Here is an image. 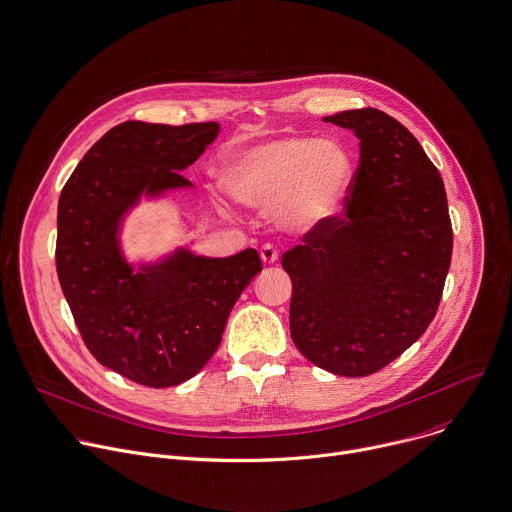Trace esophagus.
Masks as SVG:
<instances>
[{"mask_svg":"<svg viewBox=\"0 0 512 512\" xmlns=\"http://www.w3.org/2000/svg\"><path fill=\"white\" fill-rule=\"evenodd\" d=\"M261 259H263L265 265H273V263L279 259V251H277L271 243H265V245L261 247Z\"/></svg>","mask_w":512,"mask_h":512,"instance_id":"34e87169","label":"esophagus"}]
</instances>
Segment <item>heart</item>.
Returning a JSON list of instances; mask_svg holds the SVG:
<instances>
[{"mask_svg":"<svg viewBox=\"0 0 512 512\" xmlns=\"http://www.w3.org/2000/svg\"><path fill=\"white\" fill-rule=\"evenodd\" d=\"M354 181L348 150L333 140L289 136L231 152L219 183L237 203L273 207L279 225L311 229L342 211Z\"/></svg>","mask_w":512,"mask_h":512,"instance_id":"obj_1","label":"heart"}]
</instances>
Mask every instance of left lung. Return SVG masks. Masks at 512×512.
<instances>
[{
    "instance_id": "8db88e82",
    "label": "left lung",
    "mask_w": 512,
    "mask_h": 512,
    "mask_svg": "<svg viewBox=\"0 0 512 512\" xmlns=\"http://www.w3.org/2000/svg\"><path fill=\"white\" fill-rule=\"evenodd\" d=\"M323 120L354 130L360 164L344 211L283 253L291 339L317 368L362 378L402 356L434 319L452 223L438 168L404 124L378 108Z\"/></svg>"
}]
</instances>
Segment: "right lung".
<instances>
[{
	"label": "right lung",
	"mask_w": 512,
	"mask_h": 512,
	"mask_svg": "<svg viewBox=\"0 0 512 512\" xmlns=\"http://www.w3.org/2000/svg\"><path fill=\"white\" fill-rule=\"evenodd\" d=\"M217 122L138 120L110 128L80 160L58 203L56 269L90 354L148 386H179L217 352L229 313L263 269L259 253L203 257L187 249L136 271L120 223L142 195L187 189L181 170L217 138Z\"/></svg>",
	"instance_id": "add662e5"
}]
</instances>
